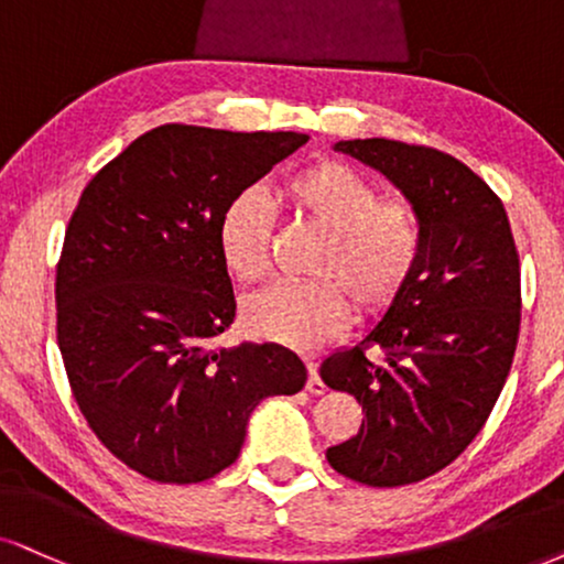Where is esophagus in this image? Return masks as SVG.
Here are the masks:
<instances>
[{
  "mask_svg": "<svg viewBox=\"0 0 564 564\" xmlns=\"http://www.w3.org/2000/svg\"><path fill=\"white\" fill-rule=\"evenodd\" d=\"M306 372H310V380H306V390H310L312 395H323L327 390V384L323 382V377L317 372V361L306 359Z\"/></svg>",
  "mask_w": 564,
  "mask_h": 564,
  "instance_id": "obj_1",
  "label": "esophagus"
}]
</instances>
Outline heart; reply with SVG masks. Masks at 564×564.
I'll return each mask as SVG.
<instances>
[{
    "label": "heart",
    "mask_w": 564,
    "mask_h": 564,
    "mask_svg": "<svg viewBox=\"0 0 564 564\" xmlns=\"http://www.w3.org/2000/svg\"><path fill=\"white\" fill-rule=\"evenodd\" d=\"M281 197L325 245L312 260L315 283H278L249 296L241 325L254 338L289 348H312L348 323L351 302L377 315L395 302L422 258V224L405 199H380L367 176L340 161H317L296 171ZM220 260L241 283L270 268L273 213L258 189L234 195L220 210Z\"/></svg>",
    "instance_id": "heart-1"
}]
</instances>
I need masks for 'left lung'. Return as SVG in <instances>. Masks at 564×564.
<instances>
[{
  "label": "left lung",
  "mask_w": 564,
  "mask_h": 564,
  "mask_svg": "<svg viewBox=\"0 0 564 564\" xmlns=\"http://www.w3.org/2000/svg\"><path fill=\"white\" fill-rule=\"evenodd\" d=\"M393 182L422 224V258L380 323L319 367L327 388L359 401V432L327 463L367 487L442 471L495 409L520 327V265L502 199L466 163L409 142L340 140ZM369 345L383 348L372 362Z\"/></svg>",
  "instance_id": "left-lung-1"
}]
</instances>
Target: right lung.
Returning a JSON list of instances; mask_svg holds the SVG:
<instances>
[{
    "mask_svg": "<svg viewBox=\"0 0 564 564\" xmlns=\"http://www.w3.org/2000/svg\"><path fill=\"white\" fill-rule=\"evenodd\" d=\"M306 140L163 124L83 189L56 265V340L85 422L145 479L220 474L262 398L304 388L289 348L208 344L237 317L220 210Z\"/></svg>",
    "mask_w": 564,
    "mask_h": 564,
    "instance_id": "1",
    "label": "right lung"
}]
</instances>
